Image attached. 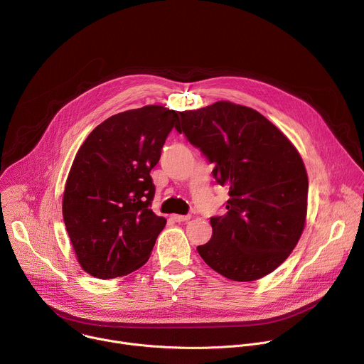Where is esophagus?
<instances>
[{
  "mask_svg": "<svg viewBox=\"0 0 364 364\" xmlns=\"http://www.w3.org/2000/svg\"><path fill=\"white\" fill-rule=\"evenodd\" d=\"M173 219L176 220V222H178V223H181V222H187V220H190V215H174L173 216Z\"/></svg>",
  "mask_w": 364,
  "mask_h": 364,
  "instance_id": "esophagus-1",
  "label": "esophagus"
}]
</instances>
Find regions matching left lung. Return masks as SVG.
I'll use <instances>...</instances> for the list:
<instances>
[{
	"label": "left lung",
	"mask_w": 364,
	"mask_h": 364,
	"mask_svg": "<svg viewBox=\"0 0 364 364\" xmlns=\"http://www.w3.org/2000/svg\"><path fill=\"white\" fill-rule=\"evenodd\" d=\"M180 117L176 129L215 164V180L229 186L226 213L210 218L213 235L198 255L233 281L271 274L305 225L308 177L298 151L264 115L232 102Z\"/></svg>",
	"instance_id": "obj_1"
}]
</instances>
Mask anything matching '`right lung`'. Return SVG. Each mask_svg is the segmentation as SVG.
<instances>
[{"label": "right lung", "mask_w": 364, "mask_h": 364, "mask_svg": "<svg viewBox=\"0 0 364 364\" xmlns=\"http://www.w3.org/2000/svg\"><path fill=\"white\" fill-rule=\"evenodd\" d=\"M149 105L114 115L79 148L65 196L63 219L83 271L112 279L141 268L167 220L149 209V176L180 115Z\"/></svg>", "instance_id": "obj_1"}]
</instances>
